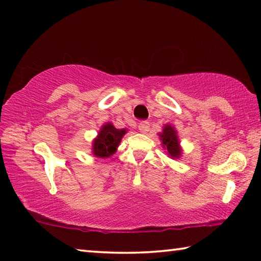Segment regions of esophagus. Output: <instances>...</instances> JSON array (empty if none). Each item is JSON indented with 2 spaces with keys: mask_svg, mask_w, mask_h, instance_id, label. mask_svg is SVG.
<instances>
[{
  "mask_svg": "<svg viewBox=\"0 0 261 261\" xmlns=\"http://www.w3.org/2000/svg\"><path fill=\"white\" fill-rule=\"evenodd\" d=\"M138 129L141 132V134H147L149 131V124L148 122H141L140 124L138 125Z\"/></svg>",
  "mask_w": 261,
  "mask_h": 261,
  "instance_id": "esophagus-1",
  "label": "esophagus"
}]
</instances>
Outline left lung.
<instances>
[{
  "label": "left lung",
  "instance_id": "8db88e82",
  "mask_svg": "<svg viewBox=\"0 0 261 261\" xmlns=\"http://www.w3.org/2000/svg\"><path fill=\"white\" fill-rule=\"evenodd\" d=\"M162 147L166 149L167 154L171 159H179L183 154V149L180 147V141L177 135V130L174 125L168 123L162 127V132L159 134Z\"/></svg>",
  "mask_w": 261,
  "mask_h": 261
}]
</instances>
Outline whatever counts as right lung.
<instances>
[{
	"instance_id": "1",
	"label": "right lung",
	"mask_w": 261,
	"mask_h": 261,
	"mask_svg": "<svg viewBox=\"0 0 261 261\" xmlns=\"http://www.w3.org/2000/svg\"><path fill=\"white\" fill-rule=\"evenodd\" d=\"M126 132V129H116L112 122L105 123L92 143V154L100 159L114 155Z\"/></svg>"
}]
</instances>
